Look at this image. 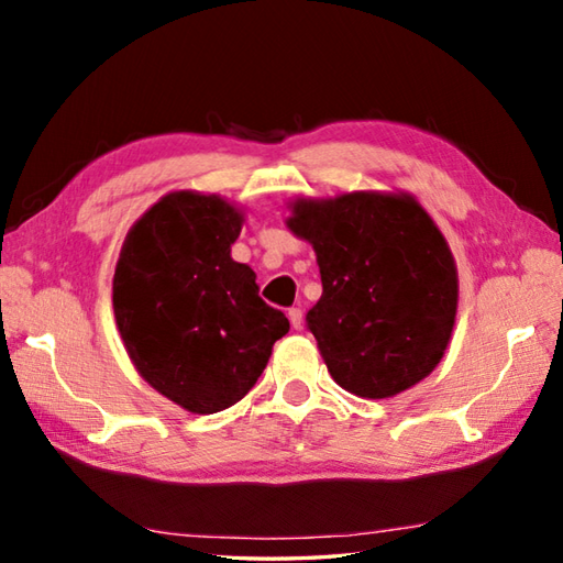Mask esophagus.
Here are the masks:
<instances>
[{
  "label": "esophagus",
  "instance_id": "esophagus-1",
  "mask_svg": "<svg viewBox=\"0 0 563 563\" xmlns=\"http://www.w3.org/2000/svg\"><path fill=\"white\" fill-rule=\"evenodd\" d=\"M288 319H290L292 329H297V331L302 329V309H300V307H292V309H288Z\"/></svg>",
  "mask_w": 563,
  "mask_h": 563
}]
</instances>
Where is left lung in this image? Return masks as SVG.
<instances>
[{"mask_svg": "<svg viewBox=\"0 0 563 563\" xmlns=\"http://www.w3.org/2000/svg\"><path fill=\"white\" fill-rule=\"evenodd\" d=\"M290 232L312 244L319 302L307 312L331 377L363 399L418 385L445 355L457 314V266L438 224L409 194L355 190L290 202Z\"/></svg>", "mask_w": 563, "mask_h": 563, "instance_id": "obj_1", "label": "left lung"}]
</instances>
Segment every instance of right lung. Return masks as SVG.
Listing matches in <instances>:
<instances>
[{
    "label": "right lung",
    "instance_id": "1",
    "mask_svg": "<svg viewBox=\"0 0 563 563\" xmlns=\"http://www.w3.org/2000/svg\"><path fill=\"white\" fill-rule=\"evenodd\" d=\"M244 214L220 196L174 190L142 214L113 275L125 351L150 387L190 413L246 397L290 321L232 258Z\"/></svg>",
    "mask_w": 563,
    "mask_h": 563
}]
</instances>
